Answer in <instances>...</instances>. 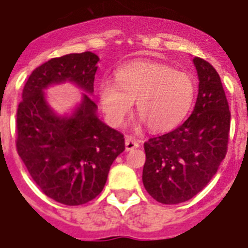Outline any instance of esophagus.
I'll use <instances>...</instances> for the list:
<instances>
[{
    "mask_svg": "<svg viewBox=\"0 0 248 248\" xmlns=\"http://www.w3.org/2000/svg\"><path fill=\"white\" fill-rule=\"evenodd\" d=\"M124 145H126V151H132L135 148H139L140 141L138 139H135V138L127 135L124 138Z\"/></svg>",
    "mask_w": 248,
    "mask_h": 248,
    "instance_id": "34e87169",
    "label": "esophagus"
}]
</instances>
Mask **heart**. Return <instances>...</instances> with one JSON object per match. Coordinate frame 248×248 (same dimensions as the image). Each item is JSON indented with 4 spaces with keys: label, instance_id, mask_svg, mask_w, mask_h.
<instances>
[{
    "label": "heart",
    "instance_id": "b5f03b06",
    "mask_svg": "<svg viewBox=\"0 0 248 248\" xmlns=\"http://www.w3.org/2000/svg\"><path fill=\"white\" fill-rule=\"evenodd\" d=\"M114 81L99 87L101 108L113 126L124 124L136 101V112L149 130L169 131L186 117L196 93L192 76L153 60L124 64Z\"/></svg>",
    "mask_w": 248,
    "mask_h": 248
}]
</instances>
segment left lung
Instances as JSON below:
<instances>
[{
    "instance_id": "1",
    "label": "left lung",
    "mask_w": 248,
    "mask_h": 248,
    "mask_svg": "<svg viewBox=\"0 0 248 248\" xmlns=\"http://www.w3.org/2000/svg\"><path fill=\"white\" fill-rule=\"evenodd\" d=\"M198 96L192 114L172 131L144 143L143 184L155 201L177 204L198 194L225 158L231 110L219 73L194 58Z\"/></svg>"
}]
</instances>
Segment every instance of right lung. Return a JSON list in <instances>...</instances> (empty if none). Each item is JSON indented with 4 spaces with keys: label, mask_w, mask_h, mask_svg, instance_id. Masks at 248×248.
Returning a JSON list of instances; mask_svg holds the SVG:
<instances>
[{
    "label": "right lung",
    "mask_w": 248,
    "mask_h": 248,
    "mask_svg": "<svg viewBox=\"0 0 248 248\" xmlns=\"http://www.w3.org/2000/svg\"><path fill=\"white\" fill-rule=\"evenodd\" d=\"M97 62L90 51L50 59L29 76L17 105V155L41 190L67 206L99 196L113 161L124 151V135L97 118L90 97ZM65 80L86 93L72 116L60 117L47 105L43 90Z\"/></svg>",
    "instance_id": "right-lung-1"
}]
</instances>
